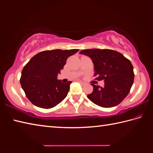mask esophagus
<instances>
[{"instance_id":"esophagus-1","label":"esophagus","mask_w":153,"mask_h":153,"mask_svg":"<svg viewBox=\"0 0 153 153\" xmlns=\"http://www.w3.org/2000/svg\"><path fill=\"white\" fill-rule=\"evenodd\" d=\"M78 82H79L80 84H82V85H85V84H86L85 82H82V81H81V80H78Z\"/></svg>"}]
</instances>
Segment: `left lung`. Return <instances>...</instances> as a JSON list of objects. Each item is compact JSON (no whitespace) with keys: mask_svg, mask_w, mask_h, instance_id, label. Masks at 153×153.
<instances>
[{"mask_svg":"<svg viewBox=\"0 0 153 153\" xmlns=\"http://www.w3.org/2000/svg\"><path fill=\"white\" fill-rule=\"evenodd\" d=\"M90 57L94 65V76L104 80V87L91 84L92 93L87 97L98 106H117L124 100L134 83V67L130 61L117 51L108 49H87L80 52Z\"/></svg>","mask_w":153,"mask_h":153,"instance_id":"obj_1","label":"left lung"}]
</instances>
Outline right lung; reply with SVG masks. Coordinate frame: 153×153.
Listing matches in <instances>:
<instances>
[{
	"label": "right lung",
	"mask_w": 153,
	"mask_h": 153,
	"mask_svg": "<svg viewBox=\"0 0 153 153\" xmlns=\"http://www.w3.org/2000/svg\"><path fill=\"white\" fill-rule=\"evenodd\" d=\"M79 50H53L38 53L29 60L22 72L20 83L28 100L35 106L50 108L67 96L71 81L63 83L57 74L67 59Z\"/></svg>",
	"instance_id": "add662e5"
}]
</instances>
